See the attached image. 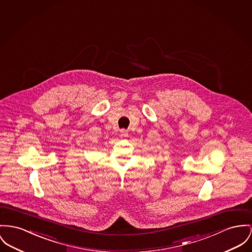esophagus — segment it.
<instances>
[{"label":"esophagus","mask_w":252,"mask_h":252,"mask_svg":"<svg viewBox=\"0 0 252 252\" xmlns=\"http://www.w3.org/2000/svg\"><path fill=\"white\" fill-rule=\"evenodd\" d=\"M119 136H120V137H127V136H128V132H127L126 130L122 129V130H120V133H119Z\"/></svg>","instance_id":"esophagus-1"}]
</instances>
